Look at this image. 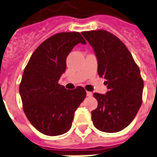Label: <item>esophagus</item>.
<instances>
[{
  "instance_id": "obj_1",
  "label": "esophagus",
  "mask_w": 157,
  "mask_h": 157,
  "mask_svg": "<svg viewBox=\"0 0 157 157\" xmlns=\"http://www.w3.org/2000/svg\"><path fill=\"white\" fill-rule=\"evenodd\" d=\"M87 96H88V97H91L92 96V93H91V92L87 91Z\"/></svg>"
}]
</instances>
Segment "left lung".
Returning a JSON list of instances; mask_svg holds the SVG:
<instances>
[{"label":"left lung","mask_w":157,"mask_h":157,"mask_svg":"<svg viewBox=\"0 0 157 157\" xmlns=\"http://www.w3.org/2000/svg\"><path fill=\"white\" fill-rule=\"evenodd\" d=\"M93 47L98 74L107 81L106 94L94 93L98 108L92 111L94 127L104 132H117L136 117L142 102L144 83L132 55L117 36L103 29L82 32Z\"/></svg>","instance_id":"1"}]
</instances>
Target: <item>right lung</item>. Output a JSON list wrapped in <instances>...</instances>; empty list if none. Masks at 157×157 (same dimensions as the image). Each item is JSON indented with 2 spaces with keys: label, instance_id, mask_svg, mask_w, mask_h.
I'll return each mask as SVG.
<instances>
[{
  "label": "right lung",
  "instance_id": "add662e5",
  "mask_svg": "<svg viewBox=\"0 0 157 157\" xmlns=\"http://www.w3.org/2000/svg\"><path fill=\"white\" fill-rule=\"evenodd\" d=\"M79 43L86 41L78 32L55 34L35 49L25 68L20 84L23 109L29 122L47 136L67 132L85 98L83 87L69 90L58 83L67 56Z\"/></svg>",
  "mask_w": 157,
  "mask_h": 157
}]
</instances>
